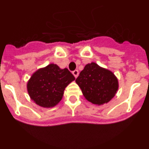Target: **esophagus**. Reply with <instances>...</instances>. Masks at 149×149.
Segmentation results:
<instances>
[{"instance_id":"34e87169","label":"esophagus","mask_w":149,"mask_h":149,"mask_svg":"<svg viewBox=\"0 0 149 149\" xmlns=\"http://www.w3.org/2000/svg\"><path fill=\"white\" fill-rule=\"evenodd\" d=\"M72 74H73V76H74L76 78H77V77H78V75H79V71L77 70H75L74 71H72Z\"/></svg>"}]
</instances>
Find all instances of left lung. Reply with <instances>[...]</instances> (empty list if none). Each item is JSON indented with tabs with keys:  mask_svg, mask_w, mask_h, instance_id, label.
Masks as SVG:
<instances>
[{
	"mask_svg": "<svg viewBox=\"0 0 149 149\" xmlns=\"http://www.w3.org/2000/svg\"><path fill=\"white\" fill-rule=\"evenodd\" d=\"M82 94L95 104L107 103L118 89V81L113 72L95 63L86 65L76 79Z\"/></svg>",
	"mask_w": 149,
	"mask_h": 149,
	"instance_id": "1",
	"label": "left lung"
}]
</instances>
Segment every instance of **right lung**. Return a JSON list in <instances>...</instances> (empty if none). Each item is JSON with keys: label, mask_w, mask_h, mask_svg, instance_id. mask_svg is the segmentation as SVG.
Segmentation results:
<instances>
[{"label": "right lung", "mask_w": 149, "mask_h": 149, "mask_svg": "<svg viewBox=\"0 0 149 149\" xmlns=\"http://www.w3.org/2000/svg\"><path fill=\"white\" fill-rule=\"evenodd\" d=\"M75 79L74 76L57 65H48L36 71L27 84L29 96L39 106L54 107L62 99L65 88Z\"/></svg>", "instance_id": "add662e5"}]
</instances>
